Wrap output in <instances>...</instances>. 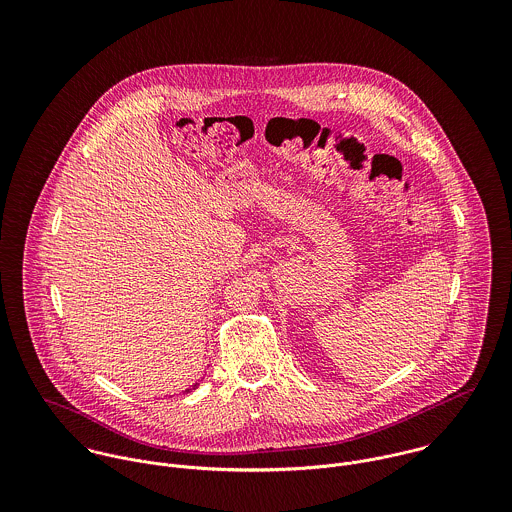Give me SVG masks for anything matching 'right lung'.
Masks as SVG:
<instances>
[{
    "label": "right lung",
    "mask_w": 512,
    "mask_h": 512,
    "mask_svg": "<svg viewBox=\"0 0 512 512\" xmlns=\"http://www.w3.org/2000/svg\"><path fill=\"white\" fill-rule=\"evenodd\" d=\"M197 386H199V382H195V384H193V386H191V388H187V390H185V392H191V390H195V388H197Z\"/></svg>",
    "instance_id": "add662e5"
}]
</instances>
